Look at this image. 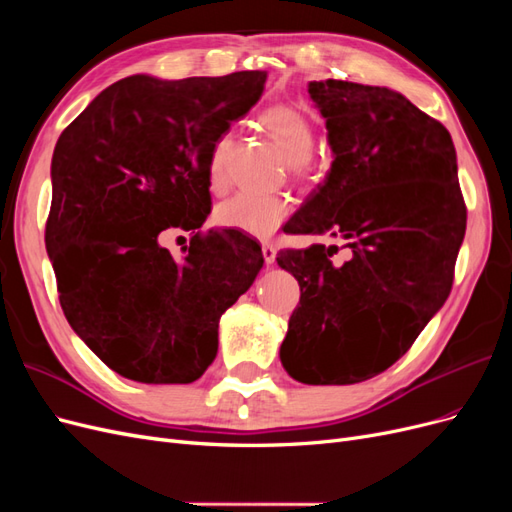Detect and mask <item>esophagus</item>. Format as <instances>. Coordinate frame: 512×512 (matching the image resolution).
<instances>
[{
  "instance_id": "esophagus-1",
  "label": "esophagus",
  "mask_w": 512,
  "mask_h": 512,
  "mask_svg": "<svg viewBox=\"0 0 512 512\" xmlns=\"http://www.w3.org/2000/svg\"><path fill=\"white\" fill-rule=\"evenodd\" d=\"M262 256H265V262L271 267L275 262V256H277V250L273 243H262Z\"/></svg>"
}]
</instances>
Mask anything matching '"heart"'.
<instances>
[{
	"mask_svg": "<svg viewBox=\"0 0 512 512\" xmlns=\"http://www.w3.org/2000/svg\"><path fill=\"white\" fill-rule=\"evenodd\" d=\"M260 128L282 151V156L292 164V168H303L307 158L312 156L314 149V128L309 117L299 111L297 106L290 104H273L258 115ZM232 147L230 134H222L213 143L209 162H207V177L213 190H222L226 185V164L228 153ZM290 207L284 198L277 196H260V194H237L218 207L215 220L220 226L247 232V235L265 237L280 224Z\"/></svg>",
	"mask_w": 512,
	"mask_h": 512,
	"instance_id": "obj_1",
	"label": "heart"
}]
</instances>
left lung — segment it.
<instances>
[{
	"label": "left lung",
	"mask_w": 512,
	"mask_h": 512,
	"mask_svg": "<svg viewBox=\"0 0 512 512\" xmlns=\"http://www.w3.org/2000/svg\"><path fill=\"white\" fill-rule=\"evenodd\" d=\"M333 162L324 183L284 226L342 239L284 250L299 307L280 359L303 384H356L382 374L414 344L453 286L466 235L453 138L389 87L312 81Z\"/></svg>",
	"instance_id": "left-lung-1"
}]
</instances>
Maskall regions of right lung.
<instances>
[{
    "label": "right lung",
    "instance_id": "right-lung-1",
    "mask_svg": "<svg viewBox=\"0 0 512 512\" xmlns=\"http://www.w3.org/2000/svg\"><path fill=\"white\" fill-rule=\"evenodd\" d=\"M265 81L262 70L181 81L134 74L59 136L44 235L59 303L72 331L123 378L198 380L218 354L222 314L262 269L260 245L239 230L194 235L181 258L160 232L205 224L211 147Z\"/></svg>",
    "mask_w": 512,
    "mask_h": 512
}]
</instances>
